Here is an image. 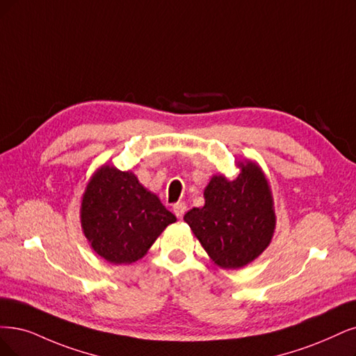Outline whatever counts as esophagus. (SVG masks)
<instances>
[{
	"instance_id": "1",
	"label": "esophagus",
	"mask_w": 356,
	"mask_h": 356,
	"mask_svg": "<svg viewBox=\"0 0 356 356\" xmlns=\"http://www.w3.org/2000/svg\"><path fill=\"white\" fill-rule=\"evenodd\" d=\"M173 213L176 214L177 218H181L186 213V204L185 202H177L173 205Z\"/></svg>"
}]
</instances>
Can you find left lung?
<instances>
[{
  "mask_svg": "<svg viewBox=\"0 0 356 356\" xmlns=\"http://www.w3.org/2000/svg\"><path fill=\"white\" fill-rule=\"evenodd\" d=\"M234 180L214 176L207 186L205 205L185 220L217 266L241 268L268 246L275 226L268 181L254 163L241 164Z\"/></svg>",
  "mask_w": 356,
  "mask_h": 356,
  "instance_id": "obj_1",
  "label": "left lung"
}]
</instances>
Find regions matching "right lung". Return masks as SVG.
<instances>
[{"instance_id":"obj_1","label":"right lung","mask_w":356,"mask_h":356,"mask_svg":"<svg viewBox=\"0 0 356 356\" xmlns=\"http://www.w3.org/2000/svg\"><path fill=\"white\" fill-rule=\"evenodd\" d=\"M82 227L94 251L113 264H130L147 254L175 214L129 171L104 165L88 183Z\"/></svg>"}]
</instances>
